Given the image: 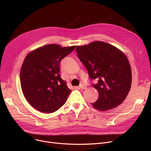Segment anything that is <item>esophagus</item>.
<instances>
[{
	"label": "esophagus",
	"instance_id": "34e87169",
	"mask_svg": "<svg viewBox=\"0 0 151 151\" xmlns=\"http://www.w3.org/2000/svg\"><path fill=\"white\" fill-rule=\"evenodd\" d=\"M87 88V87L85 86V85H84V84H81L80 86V89H86Z\"/></svg>",
	"mask_w": 151,
	"mask_h": 151
}]
</instances>
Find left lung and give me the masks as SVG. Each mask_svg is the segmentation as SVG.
Instances as JSON below:
<instances>
[{
    "instance_id": "1",
    "label": "left lung",
    "mask_w": 151,
    "mask_h": 151,
    "mask_svg": "<svg viewBox=\"0 0 151 151\" xmlns=\"http://www.w3.org/2000/svg\"><path fill=\"white\" fill-rule=\"evenodd\" d=\"M76 51L91 80L97 81L92 86L98 91L99 99L92 105L105 111L121 105L132 84L131 67L125 54L116 47L100 41L77 46Z\"/></svg>"
}]
</instances>
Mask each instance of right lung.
I'll use <instances>...</instances> for the list:
<instances>
[{
    "mask_svg": "<svg viewBox=\"0 0 151 151\" xmlns=\"http://www.w3.org/2000/svg\"><path fill=\"white\" fill-rule=\"evenodd\" d=\"M75 47L51 44L26 55L20 71V82L24 96L32 106L51 113L65 104L71 91L60 76V63Z\"/></svg>",
    "mask_w": 151,
    "mask_h": 151,
    "instance_id": "obj_1",
    "label": "right lung"
}]
</instances>
